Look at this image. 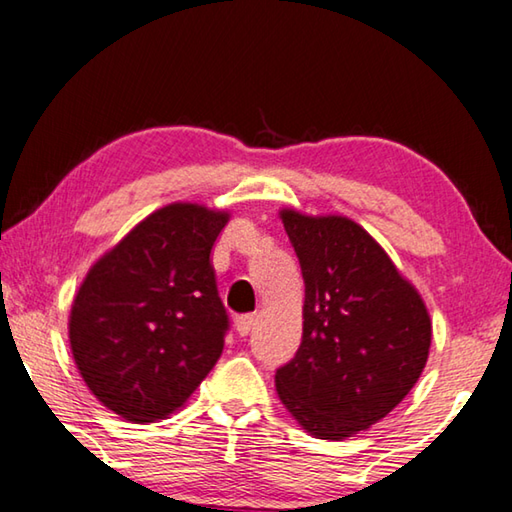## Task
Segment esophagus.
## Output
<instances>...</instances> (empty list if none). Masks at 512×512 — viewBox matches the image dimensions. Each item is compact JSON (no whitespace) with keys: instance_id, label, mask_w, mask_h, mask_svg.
Instances as JSON below:
<instances>
[{"instance_id":"34e87169","label":"esophagus","mask_w":512,"mask_h":512,"mask_svg":"<svg viewBox=\"0 0 512 512\" xmlns=\"http://www.w3.org/2000/svg\"><path fill=\"white\" fill-rule=\"evenodd\" d=\"M253 325H255V316L253 314H241V316L235 318V327H237V332L241 336H248L250 329H253Z\"/></svg>"}]
</instances>
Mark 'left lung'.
<instances>
[{"mask_svg":"<svg viewBox=\"0 0 512 512\" xmlns=\"http://www.w3.org/2000/svg\"><path fill=\"white\" fill-rule=\"evenodd\" d=\"M305 280L302 341L277 368L282 404L311 436L341 440L386 418L422 375L431 320L366 230L284 210Z\"/></svg>","mask_w":512,"mask_h":512,"instance_id":"1","label":"left lung"}]
</instances>
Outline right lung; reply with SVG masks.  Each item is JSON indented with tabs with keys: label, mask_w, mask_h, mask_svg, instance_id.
Returning <instances> with one entry per match:
<instances>
[{
	"label": "right lung",
	"mask_w": 512,
	"mask_h": 512,
	"mask_svg": "<svg viewBox=\"0 0 512 512\" xmlns=\"http://www.w3.org/2000/svg\"><path fill=\"white\" fill-rule=\"evenodd\" d=\"M228 214L153 212L90 268L69 316L76 366L103 406L133 422L180 409L223 352L228 311L212 250Z\"/></svg>",
	"instance_id": "1"
}]
</instances>
